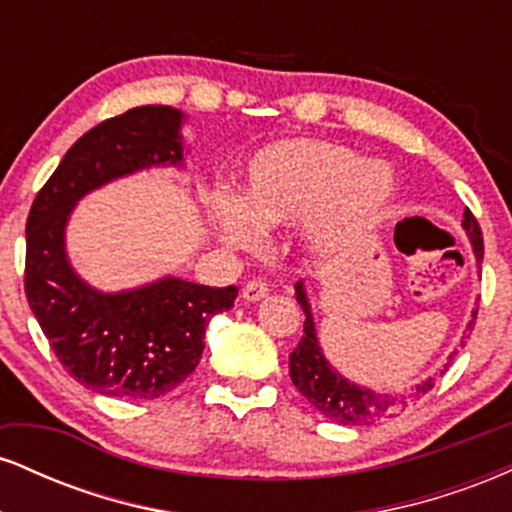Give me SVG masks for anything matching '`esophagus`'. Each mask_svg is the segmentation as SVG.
<instances>
[{"label":"esophagus","instance_id":"obj_1","mask_svg":"<svg viewBox=\"0 0 512 512\" xmlns=\"http://www.w3.org/2000/svg\"><path fill=\"white\" fill-rule=\"evenodd\" d=\"M267 291H269L267 281H262V279H250L248 284L243 286V298H245V301L255 303V301H260V298L267 296Z\"/></svg>","mask_w":512,"mask_h":512}]
</instances>
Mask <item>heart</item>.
Returning a JSON list of instances; mask_svg holds the SVG:
<instances>
[{
	"label": "heart",
	"instance_id": "obj_1",
	"mask_svg": "<svg viewBox=\"0 0 512 512\" xmlns=\"http://www.w3.org/2000/svg\"><path fill=\"white\" fill-rule=\"evenodd\" d=\"M395 192V175L380 161L320 139L272 144L250 161L240 199L216 195L211 219L233 248H252L260 228L310 216V238L332 245L361 231Z\"/></svg>",
	"mask_w": 512,
	"mask_h": 512
}]
</instances>
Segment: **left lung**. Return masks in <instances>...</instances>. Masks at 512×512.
<instances>
[{"instance_id":"8db88e82","label":"left lung","mask_w":512,"mask_h":512,"mask_svg":"<svg viewBox=\"0 0 512 512\" xmlns=\"http://www.w3.org/2000/svg\"><path fill=\"white\" fill-rule=\"evenodd\" d=\"M462 226L467 228L474 255H477V262H481V257H484V238H481L479 223L469 209H464ZM296 298L305 313V322H303L301 342H298L296 349L289 354V375L293 385L298 387V392H301V395L308 399L317 411H320V414H325L327 419L334 421V424H342V426L373 424V421L392 416L397 409H404L411 397L419 399V395H426V392L433 387V380L428 378L421 385H416V390L411 392V395H378V392H370L366 387L349 383V380L342 378V375L327 363V358L322 356L320 344H317V337H315L313 315H310V305H308V298H305L303 284H296ZM477 310L472 313L467 332L462 334L460 349L469 339V332L474 330ZM445 368H448V363H445ZM443 373L445 370H440V375Z\"/></svg>"}]
</instances>
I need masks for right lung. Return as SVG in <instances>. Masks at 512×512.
<instances>
[{
  "instance_id": "obj_1",
  "label": "right lung",
  "mask_w": 512,
  "mask_h": 512,
  "mask_svg": "<svg viewBox=\"0 0 512 512\" xmlns=\"http://www.w3.org/2000/svg\"><path fill=\"white\" fill-rule=\"evenodd\" d=\"M180 110L144 105L110 117L76 142L40 187L26 221V289L40 330L64 370L108 397L156 399L197 368L209 320L236 301V286L168 279L98 293L69 267L64 226L74 204L103 182L182 161Z\"/></svg>"
}]
</instances>
